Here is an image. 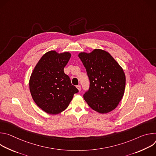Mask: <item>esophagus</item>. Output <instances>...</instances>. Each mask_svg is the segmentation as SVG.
<instances>
[{
    "instance_id": "1",
    "label": "esophagus",
    "mask_w": 156,
    "mask_h": 156,
    "mask_svg": "<svg viewBox=\"0 0 156 156\" xmlns=\"http://www.w3.org/2000/svg\"><path fill=\"white\" fill-rule=\"evenodd\" d=\"M76 87H77V89H78L79 91H81V86H80V85H78V86H76Z\"/></svg>"
}]
</instances>
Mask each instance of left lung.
Returning a JSON list of instances; mask_svg holds the SVG:
<instances>
[{"instance_id": "obj_1", "label": "left lung", "mask_w": 156, "mask_h": 156, "mask_svg": "<svg viewBox=\"0 0 156 156\" xmlns=\"http://www.w3.org/2000/svg\"><path fill=\"white\" fill-rule=\"evenodd\" d=\"M78 57L86 68L90 86L84 99L100 114L114 110L122 100L126 78L122 66L108 52L95 49L90 53L81 52Z\"/></svg>"}]
</instances>
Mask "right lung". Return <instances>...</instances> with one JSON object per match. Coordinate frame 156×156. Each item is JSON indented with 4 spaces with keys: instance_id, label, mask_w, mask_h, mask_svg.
<instances>
[{
    "instance_id": "add662e5",
    "label": "right lung",
    "mask_w": 156,
    "mask_h": 156,
    "mask_svg": "<svg viewBox=\"0 0 156 156\" xmlns=\"http://www.w3.org/2000/svg\"><path fill=\"white\" fill-rule=\"evenodd\" d=\"M70 57L69 52L50 51L41 57L31 75L29 86L33 99L49 114L65 110L78 92L63 71Z\"/></svg>"
}]
</instances>
